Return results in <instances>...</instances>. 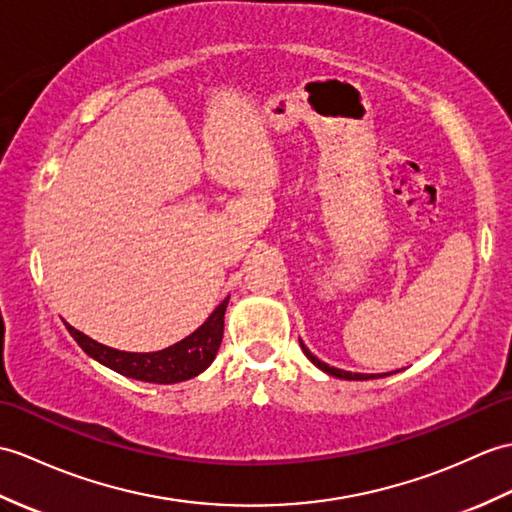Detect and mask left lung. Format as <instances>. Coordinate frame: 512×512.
<instances>
[{"instance_id":"8db88e82","label":"left lung","mask_w":512,"mask_h":512,"mask_svg":"<svg viewBox=\"0 0 512 512\" xmlns=\"http://www.w3.org/2000/svg\"><path fill=\"white\" fill-rule=\"evenodd\" d=\"M299 342H301V349H303V353L307 355V360H310L314 366H318L320 371H325L327 375H331V377H338V379H351V382H364V379H377V377H386V375H392V373H379V375H364V373H351V371H342V368H334V366H329V364H325L323 360H318L316 355L305 347L303 344V340L299 338Z\"/></svg>"}]
</instances>
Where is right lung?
Wrapping results in <instances>:
<instances>
[{
  "label": "right lung",
  "mask_w": 512,
  "mask_h": 512,
  "mask_svg": "<svg viewBox=\"0 0 512 512\" xmlns=\"http://www.w3.org/2000/svg\"><path fill=\"white\" fill-rule=\"evenodd\" d=\"M227 305L229 296L213 310V314L194 331V334H189L187 338L172 344L168 349L154 353L117 351L91 340L74 327L67 329L89 358L109 366L115 373L150 384H178L200 375L205 368H209L213 360H216V353L222 342L224 312H227Z\"/></svg>",
  "instance_id": "obj_1"
}]
</instances>
